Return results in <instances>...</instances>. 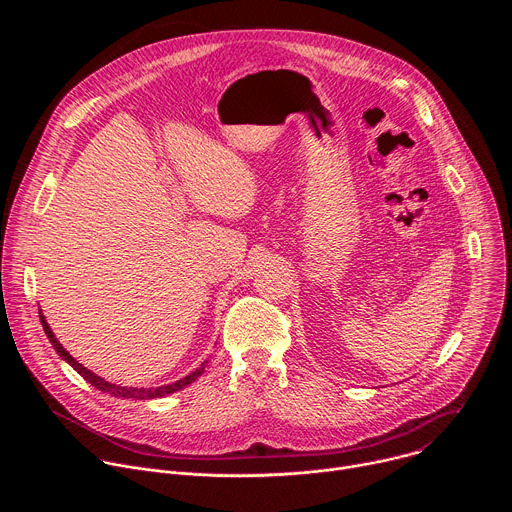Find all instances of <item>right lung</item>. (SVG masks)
<instances>
[{
  "label": "right lung",
  "mask_w": 512,
  "mask_h": 512,
  "mask_svg": "<svg viewBox=\"0 0 512 512\" xmlns=\"http://www.w3.org/2000/svg\"><path fill=\"white\" fill-rule=\"evenodd\" d=\"M40 320H42V326H44V332H46L48 340L52 342V346L56 348V352H58V354H60V356L70 364V367L75 369V371H77L85 381H89L95 389H99V391H103V393H109V395H113V397H123V399H156V397H164V395L176 393V391H180L182 387L190 385V383H192V381H196V379L200 377V373L204 371V364H202L200 369H196L192 375L184 377L182 381L172 383V385H166V387H156V389H133V387H119V385H111V383H107L105 379H101V377H97L95 373H91L89 369H85L79 360L72 358V356L62 348V344L56 340V336L52 334L50 326L46 324V320H44L42 312H40Z\"/></svg>",
  "instance_id": "right-lung-1"
}]
</instances>
